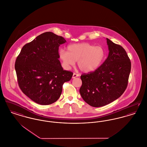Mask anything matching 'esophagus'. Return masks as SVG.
<instances>
[{
    "instance_id": "1",
    "label": "esophagus",
    "mask_w": 147,
    "mask_h": 147,
    "mask_svg": "<svg viewBox=\"0 0 147 147\" xmlns=\"http://www.w3.org/2000/svg\"><path fill=\"white\" fill-rule=\"evenodd\" d=\"M79 77V75L77 74H76V73H74L73 74V76H72V78H77V77Z\"/></svg>"
}]
</instances>
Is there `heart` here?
I'll list each match as a JSON object with an SVG mask.
<instances>
[{
    "label": "heart",
    "mask_w": 147,
    "mask_h": 147,
    "mask_svg": "<svg viewBox=\"0 0 147 147\" xmlns=\"http://www.w3.org/2000/svg\"><path fill=\"white\" fill-rule=\"evenodd\" d=\"M67 52L61 49L59 58L64 69L69 70L77 61L79 68L84 73H90L98 69L103 61L105 53L100 46L88 43L73 44L67 48Z\"/></svg>",
    "instance_id": "1"
}]
</instances>
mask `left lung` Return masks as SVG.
Segmentation results:
<instances>
[{
    "mask_svg": "<svg viewBox=\"0 0 147 147\" xmlns=\"http://www.w3.org/2000/svg\"><path fill=\"white\" fill-rule=\"evenodd\" d=\"M109 53L101 66L81 76L79 89L83 100L90 106L103 107L119 98L128 85L131 62L124 49L107 38Z\"/></svg>",
    "mask_w": 147,
    "mask_h": 147,
    "instance_id": "1",
    "label": "left lung"
}]
</instances>
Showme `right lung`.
<instances>
[{
  "mask_svg": "<svg viewBox=\"0 0 147 147\" xmlns=\"http://www.w3.org/2000/svg\"><path fill=\"white\" fill-rule=\"evenodd\" d=\"M61 36L48 32L22 48L16 61L18 82L22 92L41 105L55 102L64 82L73 73L64 70L59 61V47L66 43Z\"/></svg>",
  "mask_w": 147,
  "mask_h": 147,
  "instance_id": "obj_1",
  "label": "right lung"
}]
</instances>
